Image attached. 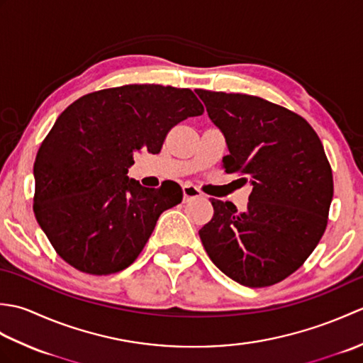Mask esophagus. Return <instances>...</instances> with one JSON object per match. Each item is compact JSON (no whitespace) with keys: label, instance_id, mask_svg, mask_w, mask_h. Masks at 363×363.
Wrapping results in <instances>:
<instances>
[{"label":"esophagus","instance_id":"1","mask_svg":"<svg viewBox=\"0 0 363 363\" xmlns=\"http://www.w3.org/2000/svg\"><path fill=\"white\" fill-rule=\"evenodd\" d=\"M201 196V190L196 189L195 186H184V201H191V199Z\"/></svg>","mask_w":363,"mask_h":363}]
</instances>
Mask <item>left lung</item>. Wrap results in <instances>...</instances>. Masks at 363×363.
Here are the masks:
<instances>
[{"instance_id": "left-lung-1", "label": "left lung", "mask_w": 363, "mask_h": 363, "mask_svg": "<svg viewBox=\"0 0 363 363\" xmlns=\"http://www.w3.org/2000/svg\"><path fill=\"white\" fill-rule=\"evenodd\" d=\"M225 134L221 167L252 184L246 211L212 198L213 217L199 229L211 260L246 287L284 281L321 240L334 195L333 169L313 128L264 98L198 89Z\"/></svg>"}]
</instances>
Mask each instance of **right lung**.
<instances>
[{
	"label": "right lung",
	"instance_id": "obj_1",
	"mask_svg": "<svg viewBox=\"0 0 363 363\" xmlns=\"http://www.w3.org/2000/svg\"><path fill=\"white\" fill-rule=\"evenodd\" d=\"M203 112L190 89L129 84L84 95L59 115L35 157L34 213L68 265L106 276L138 257L182 189L129 179L134 152L157 154L169 129Z\"/></svg>",
	"mask_w": 363,
	"mask_h": 363
}]
</instances>
